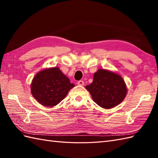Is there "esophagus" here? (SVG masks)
Segmentation results:
<instances>
[{"label":"esophagus","instance_id":"esophagus-1","mask_svg":"<svg viewBox=\"0 0 158 158\" xmlns=\"http://www.w3.org/2000/svg\"><path fill=\"white\" fill-rule=\"evenodd\" d=\"M77 85H84V81H81V80H80V81L77 82Z\"/></svg>","mask_w":158,"mask_h":158}]
</instances>
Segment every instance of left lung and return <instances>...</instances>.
Listing matches in <instances>:
<instances>
[{
  "label": "left lung",
  "instance_id": "1",
  "mask_svg": "<svg viewBox=\"0 0 158 158\" xmlns=\"http://www.w3.org/2000/svg\"><path fill=\"white\" fill-rule=\"evenodd\" d=\"M92 99L104 109H111L125 98L127 88L124 80L117 73L99 69L94 75L93 82L86 85Z\"/></svg>",
  "mask_w": 158,
  "mask_h": 158
}]
</instances>
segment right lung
Masks as SVG:
<instances>
[{
    "label": "right lung",
    "mask_w": 158,
    "mask_h": 158,
    "mask_svg": "<svg viewBox=\"0 0 158 158\" xmlns=\"http://www.w3.org/2000/svg\"><path fill=\"white\" fill-rule=\"evenodd\" d=\"M31 93L41 105L54 106L65 98L69 90L75 87L58 67L39 72L31 83Z\"/></svg>",
    "instance_id": "1"
}]
</instances>
